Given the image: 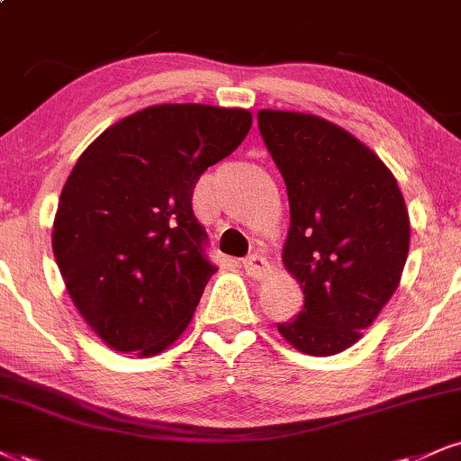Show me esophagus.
Segmentation results:
<instances>
[{"instance_id": "esophagus-1", "label": "esophagus", "mask_w": 461, "mask_h": 461, "mask_svg": "<svg viewBox=\"0 0 461 461\" xmlns=\"http://www.w3.org/2000/svg\"><path fill=\"white\" fill-rule=\"evenodd\" d=\"M243 269H246L248 276L252 277H265L267 274L271 271V265L269 260H267L265 257H260V254H249V257L243 258Z\"/></svg>"}]
</instances>
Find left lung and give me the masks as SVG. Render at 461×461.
Wrapping results in <instances>:
<instances>
[{"mask_svg": "<svg viewBox=\"0 0 461 461\" xmlns=\"http://www.w3.org/2000/svg\"><path fill=\"white\" fill-rule=\"evenodd\" d=\"M258 128L291 204L284 267L305 297L277 331L305 355H338L400 284L411 243L404 196L376 153L327 119L263 109Z\"/></svg>", "mask_w": 461, "mask_h": 461, "instance_id": "8db88e82", "label": "left lung"}]
</instances>
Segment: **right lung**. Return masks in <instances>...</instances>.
Instances as JSON below:
<instances>
[{
	"label": "right lung",
	"mask_w": 461,
	"mask_h": 461,
	"mask_svg": "<svg viewBox=\"0 0 461 461\" xmlns=\"http://www.w3.org/2000/svg\"><path fill=\"white\" fill-rule=\"evenodd\" d=\"M249 128L246 109L158 104L104 130L74 164L53 254L77 310L111 348L151 357L184 333L218 271L192 192Z\"/></svg>",
	"instance_id": "obj_1"
}]
</instances>
